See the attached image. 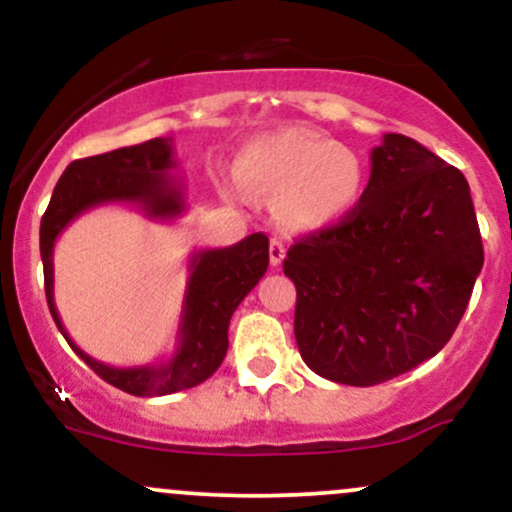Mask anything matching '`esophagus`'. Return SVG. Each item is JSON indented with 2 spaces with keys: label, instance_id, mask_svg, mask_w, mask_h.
<instances>
[{
  "label": "esophagus",
  "instance_id": "obj_1",
  "mask_svg": "<svg viewBox=\"0 0 512 512\" xmlns=\"http://www.w3.org/2000/svg\"><path fill=\"white\" fill-rule=\"evenodd\" d=\"M284 257H286L284 243H281L279 238L269 240V262H272V267H279V264L284 262Z\"/></svg>",
  "mask_w": 512,
  "mask_h": 512
}]
</instances>
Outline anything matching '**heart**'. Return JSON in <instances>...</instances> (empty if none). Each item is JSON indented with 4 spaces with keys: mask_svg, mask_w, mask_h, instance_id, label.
I'll return each instance as SVG.
<instances>
[{
    "mask_svg": "<svg viewBox=\"0 0 512 512\" xmlns=\"http://www.w3.org/2000/svg\"><path fill=\"white\" fill-rule=\"evenodd\" d=\"M236 195L276 197L293 231H325L349 219L368 192V163L351 146L303 127L257 134L238 156Z\"/></svg>",
    "mask_w": 512,
    "mask_h": 512,
    "instance_id": "b5f03b06",
    "label": "heart"
}]
</instances>
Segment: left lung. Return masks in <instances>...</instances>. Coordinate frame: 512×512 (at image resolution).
<instances>
[{"mask_svg":"<svg viewBox=\"0 0 512 512\" xmlns=\"http://www.w3.org/2000/svg\"><path fill=\"white\" fill-rule=\"evenodd\" d=\"M484 264L467 178L404 134L370 151L349 219L291 245L296 344L332 383H385L436 356Z\"/></svg>","mask_w":512,"mask_h":512,"instance_id":"1","label":"left lung"}]
</instances>
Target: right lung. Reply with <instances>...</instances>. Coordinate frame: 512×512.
Segmentation results:
<instances>
[{
	"instance_id": "1",
	"label": "right lung",
	"mask_w": 512,
	"mask_h": 512,
	"mask_svg": "<svg viewBox=\"0 0 512 512\" xmlns=\"http://www.w3.org/2000/svg\"><path fill=\"white\" fill-rule=\"evenodd\" d=\"M175 166L178 163L173 158L170 137L81 158L69 163L57 180L48 211L40 221V257L52 320L86 366L96 370L105 383L134 397L173 395L214 375L228 351L231 317L240 301L255 289L269 264V238L264 233H252L228 248L192 252L178 327V349L170 361L115 368L96 361L72 342L55 308L52 250L57 238L76 216L101 204H134L149 219H178L185 211V185L170 175Z\"/></svg>"
}]
</instances>
